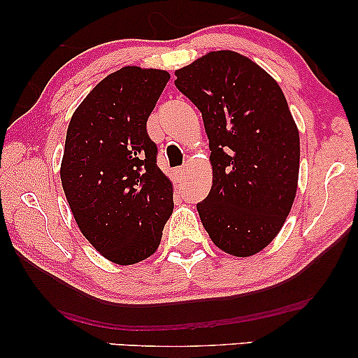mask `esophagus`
Listing matches in <instances>:
<instances>
[{"instance_id": "34e87169", "label": "esophagus", "mask_w": 358, "mask_h": 358, "mask_svg": "<svg viewBox=\"0 0 358 358\" xmlns=\"http://www.w3.org/2000/svg\"><path fill=\"white\" fill-rule=\"evenodd\" d=\"M176 174H178L179 179H184L185 178V168H178V169H176Z\"/></svg>"}]
</instances>
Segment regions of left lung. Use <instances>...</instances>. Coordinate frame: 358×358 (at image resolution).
Here are the masks:
<instances>
[{
  "mask_svg": "<svg viewBox=\"0 0 358 358\" xmlns=\"http://www.w3.org/2000/svg\"><path fill=\"white\" fill-rule=\"evenodd\" d=\"M202 112L213 184L197 210L222 251L249 257L280 231L298 187L300 134L277 81L248 57L210 52L176 70Z\"/></svg>",
  "mask_w": 358,
  "mask_h": 358,
  "instance_id": "obj_1",
  "label": "left lung"
}]
</instances>
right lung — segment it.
<instances>
[{"label": "right lung", "mask_w": 358, "mask_h": 358, "mask_svg": "<svg viewBox=\"0 0 358 358\" xmlns=\"http://www.w3.org/2000/svg\"><path fill=\"white\" fill-rule=\"evenodd\" d=\"M169 73L124 66L106 76L73 114L60 178L78 228L109 261L150 257L174 208L173 184L148 136Z\"/></svg>", "instance_id": "add662e5"}]
</instances>
